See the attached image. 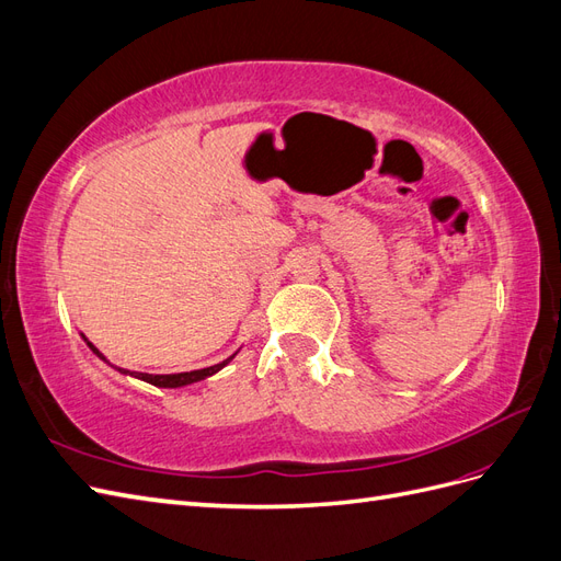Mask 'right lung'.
Wrapping results in <instances>:
<instances>
[{
    "label": "right lung",
    "instance_id": "1",
    "mask_svg": "<svg viewBox=\"0 0 561 561\" xmlns=\"http://www.w3.org/2000/svg\"><path fill=\"white\" fill-rule=\"evenodd\" d=\"M89 346H91V351L98 355V358H103V353H100L91 342H89ZM233 358V355H231ZM231 358H227L225 363H219V365H213V367H206V369H194V371H180V375H145V371H138V375H135V371H128V369H122V367H116L118 371H122V375H133V377H138V379H142V381H147V383H151V386H161V388H178V386H186V383H194V381H201V379H206V377H210V375H215V371H219L222 369L225 365H229L231 363ZM105 360V358H103Z\"/></svg>",
    "mask_w": 561,
    "mask_h": 561
}]
</instances>
